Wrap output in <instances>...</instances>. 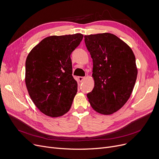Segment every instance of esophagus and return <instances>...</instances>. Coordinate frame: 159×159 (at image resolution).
Listing matches in <instances>:
<instances>
[{
  "instance_id": "34e87169",
  "label": "esophagus",
  "mask_w": 159,
  "mask_h": 159,
  "mask_svg": "<svg viewBox=\"0 0 159 159\" xmlns=\"http://www.w3.org/2000/svg\"><path fill=\"white\" fill-rule=\"evenodd\" d=\"M85 79H86L85 77H78V79H79V80L80 82H82V81H84Z\"/></svg>"
}]
</instances>
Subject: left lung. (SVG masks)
<instances>
[{
    "label": "left lung",
    "mask_w": 159,
    "mask_h": 159,
    "mask_svg": "<svg viewBox=\"0 0 159 159\" xmlns=\"http://www.w3.org/2000/svg\"><path fill=\"white\" fill-rule=\"evenodd\" d=\"M93 59L94 88L87 97L93 109L102 115L119 110L129 98L138 70L131 48L109 33L84 36Z\"/></svg>",
    "instance_id": "8db88e82"
}]
</instances>
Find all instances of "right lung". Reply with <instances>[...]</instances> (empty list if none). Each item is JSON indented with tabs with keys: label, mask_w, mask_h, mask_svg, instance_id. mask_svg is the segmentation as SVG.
<instances>
[{
	"label": "right lung",
	"mask_w": 159,
	"mask_h": 159,
	"mask_svg": "<svg viewBox=\"0 0 159 159\" xmlns=\"http://www.w3.org/2000/svg\"><path fill=\"white\" fill-rule=\"evenodd\" d=\"M82 39L81 33L48 37L27 57L25 82L28 93L47 116L58 117L70 109L77 91L70 55Z\"/></svg>",
	"instance_id": "right-lung-1"
}]
</instances>
